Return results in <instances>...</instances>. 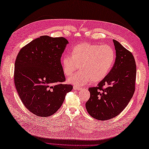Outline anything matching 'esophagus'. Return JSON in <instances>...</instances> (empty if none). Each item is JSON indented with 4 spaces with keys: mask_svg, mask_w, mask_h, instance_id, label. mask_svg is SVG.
Listing matches in <instances>:
<instances>
[{
    "mask_svg": "<svg viewBox=\"0 0 149 149\" xmlns=\"http://www.w3.org/2000/svg\"><path fill=\"white\" fill-rule=\"evenodd\" d=\"M82 89V88L79 87V86H74V90H80Z\"/></svg>",
    "mask_w": 149,
    "mask_h": 149,
    "instance_id": "34e87169",
    "label": "esophagus"
}]
</instances>
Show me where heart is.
I'll return each mask as SVG.
<instances>
[{"instance_id":"1","label":"heart","mask_w":149,"mask_h":149,"mask_svg":"<svg viewBox=\"0 0 149 149\" xmlns=\"http://www.w3.org/2000/svg\"><path fill=\"white\" fill-rule=\"evenodd\" d=\"M115 61V53L107 45L82 43L74 47L72 56L63 55L61 63L64 74L70 77L68 81L77 86L86 84L90 81L98 83L104 79L111 70Z\"/></svg>"}]
</instances>
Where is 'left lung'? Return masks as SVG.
<instances>
[{
  "instance_id": "obj_1",
  "label": "left lung",
  "mask_w": 149,
  "mask_h": 149,
  "mask_svg": "<svg viewBox=\"0 0 149 149\" xmlns=\"http://www.w3.org/2000/svg\"><path fill=\"white\" fill-rule=\"evenodd\" d=\"M116 59L113 68L96 87L90 88L86 103L89 115L100 120L116 116L127 106L135 90L136 65L132 53L113 40Z\"/></svg>"
}]
</instances>
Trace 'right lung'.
Here are the masks:
<instances>
[{"label": "right lung", "mask_w": 149, "mask_h": 149, "mask_svg": "<svg viewBox=\"0 0 149 149\" xmlns=\"http://www.w3.org/2000/svg\"><path fill=\"white\" fill-rule=\"evenodd\" d=\"M68 40L42 36L19 51L15 63L14 81L26 108L41 117L51 116L63 104L73 86L63 84L65 76L61 58Z\"/></svg>", "instance_id": "obj_1"}]
</instances>
